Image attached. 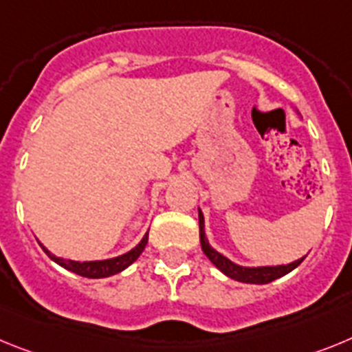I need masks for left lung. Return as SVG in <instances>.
<instances>
[{
	"mask_svg": "<svg viewBox=\"0 0 352 352\" xmlns=\"http://www.w3.org/2000/svg\"><path fill=\"white\" fill-rule=\"evenodd\" d=\"M198 223H200V244L204 253L207 255V258H209L223 274H227L228 278L237 280V282L258 283V285L273 282L276 278L285 276V274L290 273L292 269L298 267V265L305 261V256H301L298 261L290 262V264L285 265H262V267H244V265H237L232 261H228L225 255L216 252V250L209 244V241H207L206 237V221H204V214H201L200 209H198Z\"/></svg>",
	"mask_w": 352,
	"mask_h": 352,
	"instance_id": "8db88e82",
	"label": "left lung"
}]
</instances>
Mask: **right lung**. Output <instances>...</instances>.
Returning <instances> with one entry per match:
<instances>
[{
	"instance_id": "obj_1",
	"label": "right lung",
	"mask_w": 352,
	"mask_h": 352,
	"mask_svg": "<svg viewBox=\"0 0 352 352\" xmlns=\"http://www.w3.org/2000/svg\"><path fill=\"white\" fill-rule=\"evenodd\" d=\"M146 243H148V232L143 235V239L140 241V243L136 244L131 252L124 253V255L120 256H115V258H108V261H91V262H76V261H70V258H62V256L53 255V253L49 252L42 243L38 244H41L42 250L47 253L51 261H54L56 264L62 265V267L69 269V271H72V273L79 274V276L108 278V276H113V274L120 273V271H124L125 267H129V265L133 264L140 255H142Z\"/></svg>"
}]
</instances>
